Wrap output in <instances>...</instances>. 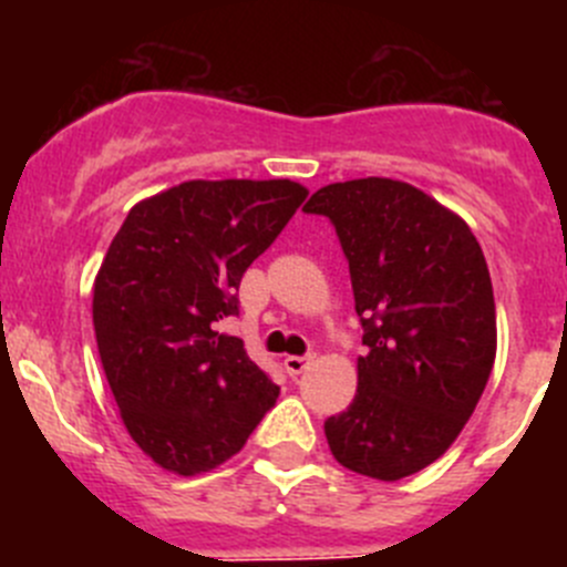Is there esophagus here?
<instances>
[{"label":"esophagus","instance_id":"1","mask_svg":"<svg viewBox=\"0 0 567 567\" xmlns=\"http://www.w3.org/2000/svg\"><path fill=\"white\" fill-rule=\"evenodd\" d=\"M311 363H313V355H286L284 358V369L291 374V378H295V374L306 372Z\"/></svg>","mask_w":567,"mask_h":567}]
</instances>
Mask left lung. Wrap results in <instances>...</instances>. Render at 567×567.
<instances>
[{
  "label": "left lung",
  "instance_id": "8db88e82",
  "mask_svg": "<svg viewBox=\"0 0 567 567\" xmlns=\"http://www.w3.org/2000/svg\"><path fill=\"white\" fill-rule=\"evenodd\" d=\"M302 212L333 223L367 355L350 408L324 422L336 461L396 482L439 461L496 358L491 272L472 228L394 178L328 184Z\"/></svg>",
  "mask_w": 567,
  "mask_h": 567
}]
</instances>
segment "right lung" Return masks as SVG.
<instances>
[{
    "label": "right lung",
    "mask_w": 567,
    "mask_h": 567,
    "mask_svg": "<svg viewBox=\"0 0 567 567\" xmlns=\"http://www.w3.org/2000/svg\"><path fill=\"white\" fill-rule=\"evenodd\" d=\"M289 178L184 182L140 200L93 286L101 367L134 444L193 476L245 446L278 385L217 333L239 313V281L306 200Z\"/></svg>",
    "instance_id": "1"
}]
</instances>
